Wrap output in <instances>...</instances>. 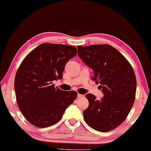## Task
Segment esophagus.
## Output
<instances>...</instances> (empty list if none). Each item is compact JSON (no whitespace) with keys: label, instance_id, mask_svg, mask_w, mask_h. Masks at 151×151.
Segmentation results:
<instances>
[{"label":"esophagus","instance_id":"obj_1","mask_svg":"<svg viewBox=\"0 0 151 151\" xmlns=\"http://www.w3.org/2000/svg\"><path fill=\"white\" fill-rule=\"evenodd\" d=\"M84 96V95L83 94H80V93H78V98H79V99H80V98H83Z\"/></svg>","mask_w":151,"mask_h":151}]
</instances>
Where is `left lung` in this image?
<instances>
[{
	"label": "left lung",
	"mask_w": 151,
	"mask_h": 151,
	"mask_svg": "<svg viewBox=\"0 0 151 151\" xmlns=\"http://www.w3.org/2000/svg\"><path fill=\"white\" fill-rule=\"evenodd\" d=\"M78 57L93 71V80L100 84L104 96L85 95L89 107L83 111L88 126L100 132L116 128L126 120L135 100L134 70L119 50L108 44L77 46Z\"/></svg>",
	"instance_id": "obj_1"
}]
</instances>
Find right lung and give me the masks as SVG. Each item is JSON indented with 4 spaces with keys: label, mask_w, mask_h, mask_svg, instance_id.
<instances>
[{
    "label": "right lung",
    "mask_w": 151,
    "mask_h": 151,
    "mask_svg": "<svg viewBox=\"0 0 151 151\" xmlns=\"http://www.w3.org/2000/svg\"><path fill=\"white\" fill-rule=\"evenodd\" d=\"M75 46L42 44L21 62L14 79L17 105L33 126L47 128L62 119L78 93L55 88L53 80L63 77L66 64L77 55Z\"/></svg>",
    "instance_id": "1"
}]
</instances>
